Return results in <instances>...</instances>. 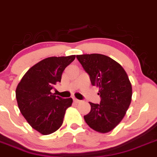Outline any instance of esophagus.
Instances as JSON below:
<instances>
[{"label": "esophagus", "instance_id": "1", "mask_svg": "<svg viewBox=\"0 0 157 157\" xmlns=\"http://www.w3.org/2000/svg\"><path fill=\"white\" fill-rule=\"evenodd\" d=\"M73 100H74V102H76V103H78V102H80V100H77V99H76V98H73Z\"/></svg>", "mask_w": 157, "mask_h": 157}]
</instances>
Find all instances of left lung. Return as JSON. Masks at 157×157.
I'll list each match as a JSON object with an SVG mask.
<instances>
[{
	"mask_svg": "<svg viewBox=\"0 0 157 157\" xmlns=\"http://www.w3.org/2000/svg\"><path fill=\"white\" fill-rule=\"evenodd\" d=\"M91 85L99 88L100 104L89 102L91 111L85 115L87 125L94 131L107 133L122 121L128 109L132 87L123 68L108 56L100 54L77 55Z\"/></svg>",
	"mask_w": 157,
	"mask_h": 157,
	"instance_id": "1",
	"label": "left lung"
}]
</instances>
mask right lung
Here are the masks:
<instances>
[{
	"mask_svg": "<svg viewBox=\"0 0 157 157\" xmlns=\"http://www.w3.org/2000/svg\"><path fill=\"white\" fill-rule=\"evenodd\" d=\"M75 55L51 57L40 61L27 71L16 89V99L28 123L44 135L55 132L62 125L66 109L72 99H63L51 92L60 82L63 71Z\"/></svg>",
	"mask_w": 157,
	"mask_h": 157,
	"instance_id": "1",
	"label": "right lung"
}]
</instances>
